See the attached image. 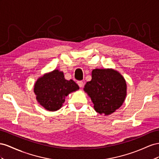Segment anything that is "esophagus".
Segmentation results:
<instances>
[{"instance_id":"34e87169","label":"esophagus","mask_w":159,"mask_h":159,"mask_svg":"<svg viewBox=\"0 0 159 159\" xmlns=\"http://www.w3.org/2000/svg\"><path fill=\"white\" fill-rule=\"evenodd\" d=\"M77 83H78L79 86V87H80V88L83 87V85H84V83L83 82V81H81V80H80V81H78V82H77Z\"/></svg>"}]
</instances>
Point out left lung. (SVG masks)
<instances>
[{
    "label": "left lung",
    "mask_w": 159,
    "mask_h": 159,
    "mask_svg": "<svg viewBox=\"0 0 159 159\" xmlns=\"http://www.w3.org/2000/svg\"><path fill=\"white\" fill-rule=\"evenodd\" d=\"M84 90L91 98L94 110L100 114L110 115L123 103L126 94L125 80L112 69H94L92 79Z\"/></svg>",
    "instance_id": "obj_1"
}]
</instances>
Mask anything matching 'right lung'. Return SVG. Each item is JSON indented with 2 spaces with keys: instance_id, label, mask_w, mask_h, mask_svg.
Here are the masks:
<instances>
[{
  "instance_id": "obj_1",
  "label": "right lung",
  "mask_w": 159,
  "mask_h": 159,
  "mask_svg": "<svg viewBox=\"0 0 159 159\" xmlns=\"http://www.w3.org/2000/svg\"><path fill=\"white\" fill-rule=\"evenodd\" d=\"M79 89L75 81L66 80L62 72L54 70L37 80L34 92L40 105L49 111H56L62 106L67 95Z\"/></svg>"
}]
</instances>
